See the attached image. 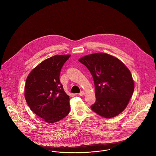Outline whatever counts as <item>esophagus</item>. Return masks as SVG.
Returning a JSON list of instances; mask_svg holds the SVG:
<instances>
[{"label":"esophagus","instance_id":"obj_1","mask_svg":"<svg viewBox=\"0 0 156 156\" xmlns=\"http://www.w3.org/2000/svg\"><path fill=\"white\" fill-rule=\"evenodd\" d=\"M84 94H85V93H84V91H82L79 94V95L80 96H83Z\"/></svg>","mask_w":156,"mask_h":156}]
</instances>
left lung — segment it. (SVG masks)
<instances>
[{"instance_id": "obj_1", "label": "left lung", "mask_w": 156, "mask_h": 156, "mask_svg": "<svg viewBox=\"0 0 156 156\" xmlns=\"http://www.w3.org/2000/svg\"><path fill=\"white\" fill-rule=\"evenodd\" d=\"M79 61L88 69L94 80L96 101L91 109L105 118L119 115L134 90L128 68L117 58L103 52L85 55Z\"/></svg>"}]
</instances>
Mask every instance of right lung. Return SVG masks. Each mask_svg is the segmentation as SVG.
I'll list each match as a JSON object with an SVG mask.
<instances>
[{
  "mask_svg": "<svg viewBox=\"0 0 156 156\" xmlns=\"http://www.w3.org/2000/svg\"><path fill=\"white\" fill-rule=\"evenodd\" d=\"M71 55H55L39 64L28 76L25 85L26 102L36 115L54 123L69 112V96L60 81V73Z\"/></svg>",
  "mask_w": 156,
  "mask_h": 156,
  "instance_id": "obj_1",
  "label": "right lung"
}]
</instances>
